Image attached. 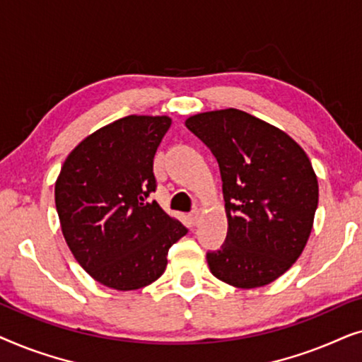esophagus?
Wrapping results in <instances>:
<instances>
[{"label": "esophagus", "mask_w": 362, "mask_h": 362, "mask_svg": "<svg viewBox=\"0 0 362 362\" xmlns=\"http://www.w3.org/2000/svg\"><path fill=\"white\" fill-rule=\"evenodd\" d=\"M189 221H191V224L192 226H197L199 224V221H201V212H199V209H194L189 214Z\"/></svg>", "instance_id": "esophagus-1"}]
</instances>
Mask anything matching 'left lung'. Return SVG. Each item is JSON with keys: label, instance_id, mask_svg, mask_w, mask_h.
Returning <instances> with one entry per match:
<instances>
[{"label": "left lung", "instance_id": "left-lung-1", "mask_svg": "<svg viewBox=\"0 0 362 362\" xmlns=\"http://www.w3.org/2000/svg\"><path fill=\"white\" fill-rule=\"evenodd\" d=\"M219 163L227 237L207 252L211 274L237 288L284 275L303 252L318 207V180L298 143L250 113L226 108L186 120Z\"/></svg>", "mask_w": 362, "mask_h": 362}]
</instances>
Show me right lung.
I'll use <instances>...</instances> for the list:
<instances>
[{
	"label": "right lung",
	"instance_id": "right-lung-1",
	"mask_svg": "<svg viewBox=\"0 0 362 362\" xmlns=\"http://www.w3.org/2000/svg\"><path fill=\"white\" fill-rule=\"evenodd\" d=\"M170 117L128 115L82 140L56 181V209L69 249L98 284L138 290L160 279L170 247L187 229L156 201L153 158Z\"/></svg>",
	"mask_w": 362,
	"mask_h": 362
}]
</instances>
